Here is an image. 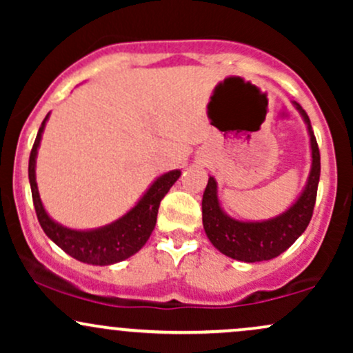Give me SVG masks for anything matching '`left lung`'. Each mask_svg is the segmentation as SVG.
<instances>
[{"instance_id":"obj_1","label":"left lung","mask_w":353,"mask_h":353,"mask_svg":"<svg viewBox=\"0 0 353 353\" xmlns=\"http://www.w3.org/2000/svg\"><path fill=\"white\" fill-rule=\"evenodd\" d=\"M292 106L297 109L305 123L312 164L309 177L301 194L282 214L270 219H262V221H241V219L230 217L219 201L217 181L209 176L208 188L202 196V225L210 244L230 259L247 262V264L270 261L285 252L309 225L312 212H314L315 197H317L320 154L309 116L295 101H292Z\"/></svg>"}]
</instances>
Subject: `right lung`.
<instances>
[{"label":"right lung","mask_w":353,"mask_h":353,"mask_svg":"<svg viewBox=\"0 0 353 353\" xmlns=\"http://www.w3.org/2000/svg\"><path fill=\"white\" fill-rule=\"evenodd\" d=\"M51 112H48L39 128L38 136L31 149L30 165H28V176H30L31 194L38 216L39 224L48 237L54 242L59 249L70 254L76 261L91 265H111L123 262L131 255L143 249L148 239L151 237L157 221V210L161 201L172 188L174 182L181 177L179 169L164 172L163 176L156 177L152 184L145 189V192L139 197V201L132 205L124 216H121L111 224L96 229H71L59 224L52 219L44 209L41 197H39L38 182H36V157L41 144L44 128Z\"/></svg>","instance_id":"obj_1"}]
</instances>
